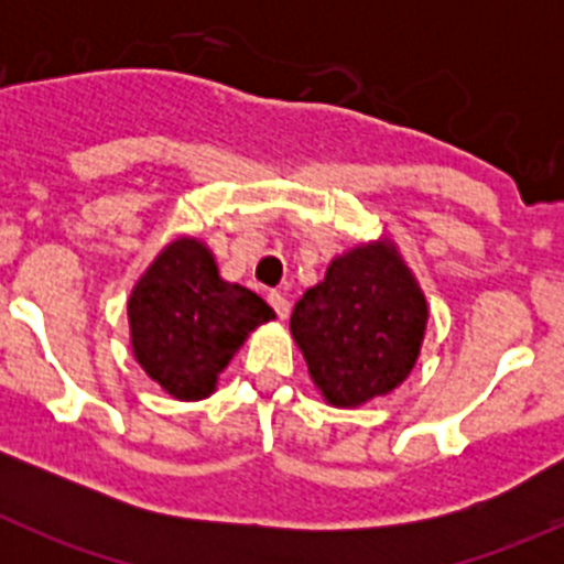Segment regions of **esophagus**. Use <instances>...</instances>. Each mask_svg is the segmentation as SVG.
Listing matches in <instances>:
<instances>
[{
    "label": "esophagus",
    "mask_w": 564,
    "mask_h": 564,
    "mask_svg": "<svg viewBox=\"0 0 564 564\" xmlns=\"http://www.w3.org/2000/svg\"><path fill=\"white\" fill-rule=\"evenodd\" d=\"M267 300H270V305H272V308H275L278 318H286L289 316V308H292V305H289V300L283 297L281 292H270V294H267Z\"/></svg>",
    "instance_id": "esophagus-1"
}]
</instances>
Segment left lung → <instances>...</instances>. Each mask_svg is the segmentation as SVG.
Returning <instances> with one entry per match:
<instances>
[{
  "instance_id": "left-lung-1",
  "label": "left lung",
  "mask_w": 564,
  "mask_h": 564,
  "mask_svg": "<svg viewBox=\"0 0 564 564\" xmlns=\"http://www.w3.org/2000/svg\"><path fill=\"white\" fill-rule=\"evenodd\" d=\"M425 327L429 300L388 235L335 256L289 322L316 390L338 409L401 388L423 349Z\"/></svg>"
}]
</instances>
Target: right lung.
<instances>
[{
	"instance_id": "1",
	"label": "right lung",
	"mask_w": 564,
	"mask_h": 564,
	"mask_svg": "<svg viewBox=\"0 0 564 564\" xmlns=\"http://www.w3.org/2000/svg\"><path fill=\"white\" fill-rule=\"evenodd\" d=\"M275 311L256 292L220 278L198 237H176L150 261L128 297L133 357L176 401H202L248 335Z\"/></svg>"
}]
</instances>
